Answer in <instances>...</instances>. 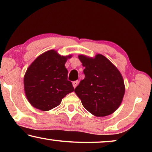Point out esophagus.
I'll list each match as a JSON object with an SVG mask.
<instances>
[{"label":"esophagus","instance_id":"34e87169","mask_svg":"<svg viewBox=\"0 0 152 152\" xmlns=\"http://www.w3.org/2000/svg\"><path fill=\"white\" fill-rule=\"evenodd\" d=\"M78 84V81H75V82H72V86H73L74 88H76V86H77Z\"/></svg>","mask_w":152,"mask_h":152}]
</instances>
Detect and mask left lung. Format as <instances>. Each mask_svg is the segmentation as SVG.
Masks as SVG:
<instances>
[{"label": "left lung", "mask_w": 152, "mask_h": 152, "mask_svg": "<svg viewBox=\"0 0 152 152\" xmlns=\"http://www.w3.org/2000/svg\"><path fill=\"white\" fill-rule=\"evenodd\" d=\"M85 67V78L75 89L82 105L97 117H104L118 109L123 99L125 87L118 68L102 55L95 58L79 55Z\"/></svg>", "instance_id": "1"}]
</instances>
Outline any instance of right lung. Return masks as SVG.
Segmentation results:
<instances>
[{"instance_id":"add662e5","label":"right lung","mask_w":152,"mask_h":152,"mask_svg":"<svg viewBox=\"0 0 152 152\" xmlns=\"http://www.w3.org/2000/svg\"><path fill=\"white\" fill-rule=\"evenodd\" d=\"M71 55L61 56L51 50L39 55L29 66L24 76V90L30 104L41 111H49L60 104L74 88L68 80L65 67Z\"/></svg>"}]
</instances>
